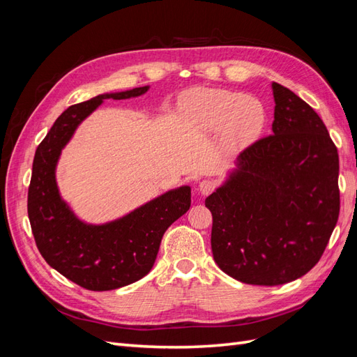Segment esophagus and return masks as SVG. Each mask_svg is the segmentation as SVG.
<instances>
[{"label":"esophagus","mask_w":357,"mask_h":357,"mask_svg":"<svg viewBox=\"0 0 357 357\" xmlns=\"http://www.w3.org/2000/svg\"><path fill=\"white\" fill-rule=\"evenodd\" d=\"M198 189L202 195H210V193L215 189V183L213 180H202L199 181Z\"/></svg>","instance_id":"1"}]
</instances>
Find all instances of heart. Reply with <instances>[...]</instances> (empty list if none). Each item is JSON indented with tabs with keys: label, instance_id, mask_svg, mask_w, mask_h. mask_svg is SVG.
<instances>
[{
	"label": "heart",
	"instance_id": "heart-1",
	"mask_svg": "<svg viewBox=\"0 0 357 357\" xmlns=\"http://www.w3.org/2000/svg\"><path fill=\"white\" fill-rule=\"evenodd\" d=\"M185 121L201 132L222 129L223 143L231 150H241L255 143L265 126V109L245 93L226 89H193L180 100Z\"/></svg>",
	"mask_w": 357,
	"mask_h": 357
}]
</instances>
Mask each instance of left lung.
<instances>
[{"mask_svg":"<svg viewBox=\"0 0 357 357\" xmlns=\"http://www.w3.org/2000/svg\"><path fill=\"white\" fill-rule=\"evenodd\" d=\"M273 134L244 149L238 169L205 199L211 250L223 273L278 286L305 275L340 215L337 146L319 114L273 83Z\"/></svg>","mask_w":357,"mask_h":357,"instance_id":"1","label":"left lung"}]
</instances>
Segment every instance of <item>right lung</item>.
<instances>
[{"label":"right lung","mask_w":357,"mask_h":357,"mask_svg":"<svg viewBox=\"0 0 357 357\" xmlns=\"http://www.w3.org/2000/svg\"><path fill=\"white\" fill-rule=\"evenodd\" d=\"M104 93L74 104L53 123L36 150L28 189V218L38 252L59 274L88 290L102 291L131 284L152 269L169 225L190 207V188L181 186L105 225L79 220L59 197L55 168L75 128L104 100H126L147 92Z\"/></svg>","instance_id":"obj_1"}]
</instances>
